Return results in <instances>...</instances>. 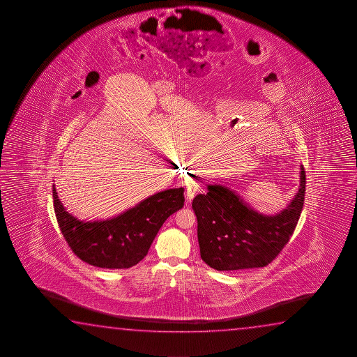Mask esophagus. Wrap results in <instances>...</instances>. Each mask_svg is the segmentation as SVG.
I'll use <instances>...</instances> for the list:
<instances>
[{
    "mask_svg": "<svg viewBox=\"0 0 357 357\" xmlns=\"http://www.w3.org/2000/svg\"><path fill=\"white\" fill-rule=\"evenodd\" d=\"M199 190V184L195 181H189L186 183L185 197L186 202H192V197H195Z\"/></svg>",
    "mask_w": 357,
    "mask_h": 357,
    "instance_id": "esophagus-1",
    "label": "esophagus"
}]
</instances>
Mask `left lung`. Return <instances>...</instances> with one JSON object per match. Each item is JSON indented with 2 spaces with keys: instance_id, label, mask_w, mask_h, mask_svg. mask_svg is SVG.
I'll use <instances>...</instances> for the list:
<instances>
[{
  "instance_id": "obj_1",
  "label": "left lung",
  "mask_w": 357,
  "mask_h": 357,
  "mask_svg": "<svg viewBox=\"0 0 357 357\" xmlns=\"http://www.w3.org/2000/svg\"><path fill=\"white\" fill-rule=\"evenodd\" d=\"M305 172L301 165L300 188L286 208L275 215L255 211L227 186L207 185L192 200L197 241L205 263L218 271L263 268L271 263L295 231L303 208Z\"/></svg>"
}]
</instances>
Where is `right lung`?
Instances as JSON below:
<instances>
[{"mask_svg": "<svg viewBox=\"0 0 357 357\" xmlns=\"http://www.w3.org/2000/svg\"><path fill=\"white\" fill-rule=\"evenodd\" d=\"M59 227L73 253L103 269H128L145 258L172 213L184 206V188L155 192L115 218L81 221L66 211L52 185Z\"/></svg>", "mask_w": 357, "mask_h": 357, "instance_id": "obj_1", "label": "right lung"}]
</instances>
